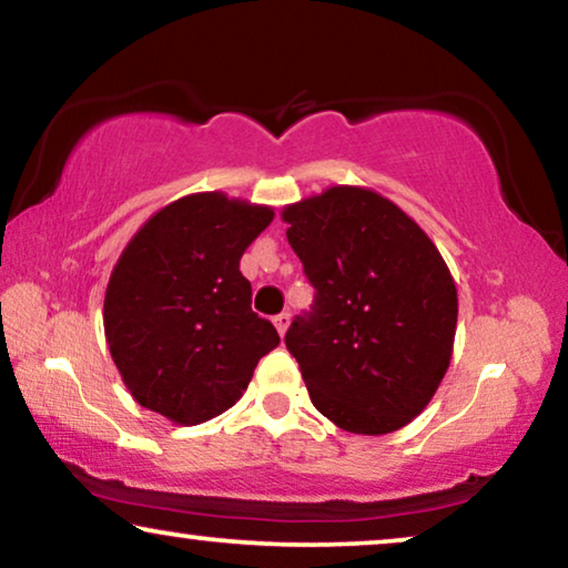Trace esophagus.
<instances>
[{
	"label": "esophagus",
	"mask_w": 568,
	"mask_h": 568,
	"mask_svg": "<svg viewBox=\"0 0 568 568\" xmlns=\"http://www.w3.org/2000/svg\"><path fill=\"white\" fill-rule=\"evenodd\" d=\"M273 324H275V329L281 332V337H283V334L287 332V326H291V314H285V311H283V314L273 316Z\"/></svg>",
	"instance_id": "obj_1"
}]
</instances>
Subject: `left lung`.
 <instances>
[{"label":"left lung","instance_id":"1","mask_svg":"<svg viewBox=\"0 0 568 568\" xmlns=\"http://www.w3.org/2000/svg\"><path fill=\"white\" fill-rule=\"evenodd\" d=\"M287 242L314 285L285 347L334 425L386 435L417 417L450 365L458 291L425 231L373 190L287 205Z\"/></svg>","mask_w":568,"mask_h":568}]
</instances>
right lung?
<instances>
[{
    "instance_id": "obj_1",
    "label": "right lung",
    "mask_w": 568,
    "mask_h": 568,
    "mask_svg": "<svg viewBox=\"0 0 568 568\" xmlns=\"http://www.w3.org/2000/svg\"><path fill=\"white\" fill-rule=\"evenodd\" d=\"M273 207L195 193L151 215L113 267L105 337L131 396L174 425L234 406L260 357L281 345L252 311L239 260Z\"/></svg>"
}]
</instances>
